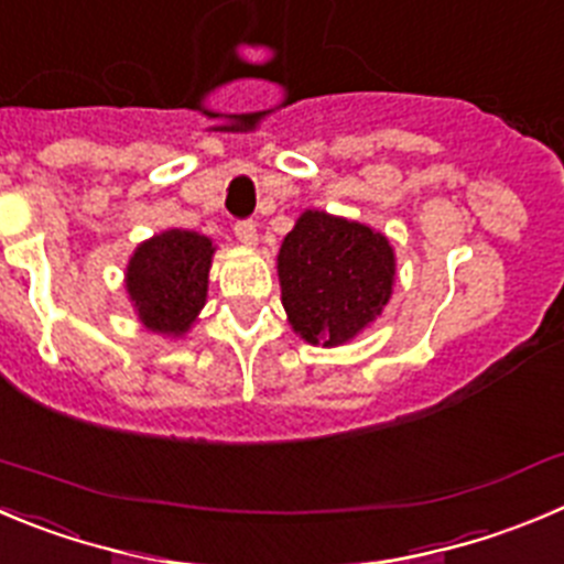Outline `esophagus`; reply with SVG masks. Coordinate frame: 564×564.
I'll use <instances>...</instances> for the list:
<instances>
[{
    "label": "esophagus",
    "mask_w": 564,
    "mask_h": 564,
    "mask_svg": "<svg viewBox=\"0 0 564 564\" xmlns=\"http://www.w3.org/2000/svg\"><path fill=\"white\" fill-rule=\"evenodd\" d=\"M235 238L240 240L243 246H257V227L254 221H238L235 224Z\"/></svg>",
    "instance_id": "obj_1"
}]
</instances>
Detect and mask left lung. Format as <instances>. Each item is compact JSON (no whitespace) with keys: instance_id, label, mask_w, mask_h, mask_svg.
<instances>
[{"instance_id":"1","label":"left lung","mask_w":564,"mask_h":564,"mask_svg":"<svg viewBox=\"0 0 564 564\" xmlns=\"http://www.w3.org/2000/svg\"><path fill=\"white\" fill-rule=\"evenodd\" d=\"M288 324L310 346H346L393 296L395 251L368 224L304 210L276 254Z\"/></svg>"}]
</instances>
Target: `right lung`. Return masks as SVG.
<instances>
[{"mask_svg": "<svg viewBox=\"0 0 564 564\" xmlns=\"http://www.w3.org/2000/svg\"><path fill=\"white\" fill-rule=\"evenodd\" d=\"M216 243L191 229H163L135 246L124 288L138 321L163 337H185L207 302Z\"/></svg>", "mask_w": 564, "mask_h": 564, "instance_id": "right-lung-1", "label": "right lung"}]
</instances>
